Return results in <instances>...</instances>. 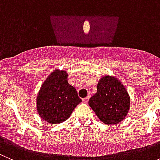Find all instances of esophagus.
<instances>
[{
    "instance_id": "obj_1",
    "label": "esophagus",
    "mask_w": 160,
    "mask_h": 160,
    "mask_svg": "<svg viewBox=\"0 0 160 160\" xmlns=\"http://www.w3.org/2000/svg\"><path fill=\"white\" fill-rule=\"evenodd\" d=\"M89 99H90V96H88V97H87V98H83V103H88V101H89Z\"/></svg>"
}]
</instances>
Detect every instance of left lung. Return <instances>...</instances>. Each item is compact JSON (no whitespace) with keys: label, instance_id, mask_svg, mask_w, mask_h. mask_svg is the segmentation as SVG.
<instances>
[{"label":"left lung","instance_id":"1","mask_svg":"<svg viewBox=\"0 0 160 160\" xmlns=\"http://www.w3.org/2000/svg\"><path fill=\"white\" fill-rule=\"evenodd\" d=\"M97 89L88 104L100 120L114 125L125 119L130 108V97L120 80L112 76H104Z\"/></svg>","mask_w":160,"mask_h":160}]
</instances>
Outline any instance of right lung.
<instances>
[{
  "mask_svg": "<svg viewBox=\"0 0 160 160\" xmlns=\"http://www.w3.org/2000/svg\"><path fill=\"white\" fill-rule=\"evenodd\" d=\"M65 70L49 74L37 95L36 107L40 117L50 124L65 122L82 101L75 88L69 84Z\"/></svg>",
  "mask_w": 160,
  "mask_h": 160,
  "instance_id": "obj_1",
  "label": "right lung"
}]
</instances>
